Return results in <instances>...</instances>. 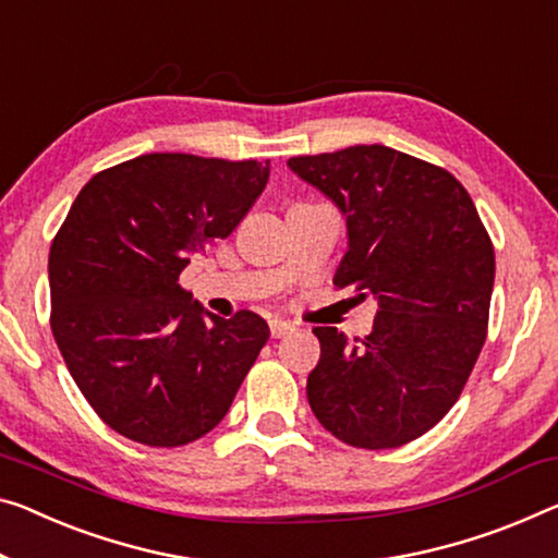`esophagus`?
Here are the masks:
<instances>
[{
    "label": "esophagus",
    "instance_id": "1",
    "mask_svg": "<svg viewBox=\"0 0 558 558\" xmlns=\"http://www.w3.org/2000/svg\"><path fill=\"white\" fill-rule=\"evenodd\" d=\"M269 329H271L274 339H281V337H287L289 331H294V324L284 322V319H269Z\"/></svg>",
    "mask_w": 558,
    "mask_h": 558
}]
</instances>
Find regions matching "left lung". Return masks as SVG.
<instances>
[{"label":"left lung","mask_w":558,"mask_h":558,"mask_svg":"<svg viewBox=\"0 0 558 558\" xmlns=\"http://www.w3.org/2000/svg\"><path fill=\"white\" fill-rule=\"evenodd\" d=\"M291 171L347 217L333 284L379 299L356 344L316 327L306 397L319 424L359 449L418 439L457 404L486 341L494 244L447 169L381 144L291 157Z\"/></svg>","instance_id":"8db88e82"}]
</instances>
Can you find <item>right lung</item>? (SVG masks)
Masks as SVG:
<instances>
[{
  "label": "right lung",
  "mask_w": 558,
  "mask_h": 558,
  "mask_svg": "<svg viewBox=\"0 0 558 558\" xmlns=\"http://www.w3.org/2000/svg\"><path fill=\"white\" fill-rule=\"evenodd\" d=\"M267 179L269 161L157 151L76 194L49 252V322L76 387L117 434L184 447L227 416L269 327L246 308L204 312L179 274L186 254L236 229Z\"/></svg>",
  "instance_id": "1"
}]
</instances>
